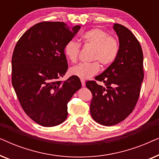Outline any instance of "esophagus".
Returning a JSON list of instances; mask_svg holds the SVG:
<instances>
[{
    "label": "esophagus",
    "mask_w": 159,
    "mask_h": 159,
    "mask_svg": "<svg viewBox=\"0 0 159 159\" xmlns=\"http://www.w3.org/2000/svg\"><path fill=\"white\" fill-rule=\"evenodd\" d=\"M81 83H82V86L84 87L85 85V81L84 80H81Z\"/></svg>",
    "instance_id": "esophagus-1"
}]
</instances>
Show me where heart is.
<instances>
[{
	"instance_id": "obj_1",
	"label": "heart",
	"mask_w": 159,
	"mask_h": 159,
	"mask_svg": "<svg viewBox=\"0 0 159 159\" xmlns=\"http://www.w3.org/2000/svg\"><path fill=\"white\" fill-rule=\"evenodd\" d=\"M85 44L93 47L92 59L96 60L103 66H107L116 59L119 51L118 40L105 30L99 28H93L84 32L82 36ZM80 51V45L77 42L70 40L64 47V53L71 62L75 63L78 59ZM100 69L97 61L81 63L69 69L71 75L82 80H88L94 76Z\"/></svg>"
}]
</instances>
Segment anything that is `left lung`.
Instances as JSON below:
<instances>
[{"label": "left lung", "instance_id": "1", "mask_svg": "<svg viewBox=\"0 0 159 159\" xmlns=\"http://www.w3.org/2000/svg\"><path fill=\"white\" fill-rule=\"evenodd\" d=\"M119 51L114 62L86 87L93 98L90 108L93 119L104 126H113L125 119L135 107L143 81V54L140 43L125 26L114 24Z\"/></svg>", "mask_w": 159, "mask_h": 159}]
</instances>
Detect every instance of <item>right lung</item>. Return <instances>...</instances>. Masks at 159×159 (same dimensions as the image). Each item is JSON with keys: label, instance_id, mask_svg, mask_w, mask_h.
<instances>
[{"label": "right lung", "instance_id": "obj_1", "mask_svg": "<svg viewBox=\"0 0 159 159\" xmlns=\"http://www.w3.org/2000/svg\"><path fill=\"white\" fill-rule=\"evenodd\" d=\"M80 28L43 21L25 32L15 46L12 85L26 114L43 127H54L66 120L67 103L82 87L75 76L58 80L68 69L65 45Z\"/></svg>", "mask_w": 159, "mask_h": 159}]
</instances>
